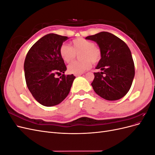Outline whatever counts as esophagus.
Segmentation results:
<instances>
[{
  "instance_id": "obj_1",
  "label": "esophagus",
  "mask_w": 155,
  "mask_h": 155,
  "mask_svg": "<svg viewBox=\"0 0 155 155\" xmlns=\"http://www.w3.org/2000/svg\"><path fill=\"white\" fill-rule=\"evenodd\" d=\"M82 75V74H75V76H81Z\"/></svg>"
}]
</instances>
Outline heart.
<instances>
[{
    "instance_id": "b5f03b06",
    "label": "heart",
    "mask_w": 155,
    "mask_h": 155,
    "mask_svg": "<svg viewBox=\"0 0 155 155\" xmlns=\"http://www.w3.org/2000/svg\"><path fill=\"white\" fill-rule=\"evenodd\" d=\"M72 46L63 43L60 46L59 54L65 62L69 63L72 61L76 54L79 52V59L78 61H73L68 66V71L70 74H79L91 68L92 63H96L101 58L100 48L95 46L92 41L83 38H77L72 42Z\"/></svg>"
}]
</instances>
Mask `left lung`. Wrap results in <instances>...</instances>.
Wrapping results in <instances>:
<instances>
[{"instance_id":"1","label":"left lung","mask_w":155,"mask_h":155,"mask_svg":"<svg viewBox=\"0 0 155 155\" xmlns=\"http://www.w3.org/2000/svg\"><path fill=\"white\" fill-rule=\"evenodd\" d=\"M95 41L101 51V58L91 83L94 91L102 98L109 101L121 99L132 85L134 77V64L128 46L109 32L101 31L87 37Z\"/></svg>"}]
</instances>
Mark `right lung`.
<instances>
[{
	"label": "right lung",
	"mask_w": 155,
	"mask_h": 155,
	"mask_svg": "<svg viewBox=\"0 0 155 155\" xmlns=\"http://www.w3.org/2000/svg\"><path fill=\"white\" fill-rule=\"evenodd\" d=\"M68 37L55 34L43 36L28 52L24 70L26 85L39 104L46 107L59 104L67 97L76 78L73 74L65 76L67 70L59 48ZM64 74L59 78L57 74Z\"/></svg>",
	"instance_id": "add662e5"
}]
</instances>
